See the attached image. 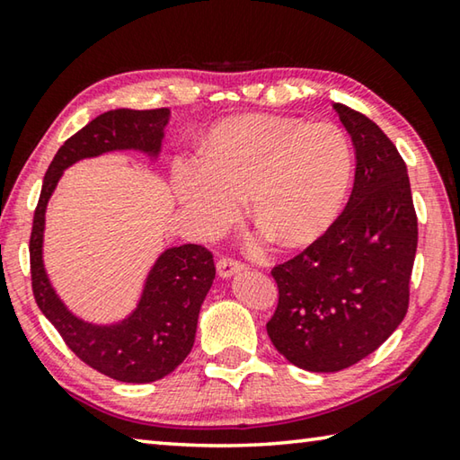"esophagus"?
Segmentation results:
<instances>
[{
    "instance_id": "34e87169",
    "label": "esophagus",
    "mask_w": 460,
    "mask_h": 460,
    "mask_svg": "<svg viewBox=\"0 0 460 460\" xmlns=\"http://www.w3.org/2000/svg\"><path fill=\"white\" fill-rule=\"evenodd\" d=\"M243 268H245L243 261L235 260L233 255H223V258H219V261H217V271H219L221 278H229Z\"/></svg>"
}]
</instances>
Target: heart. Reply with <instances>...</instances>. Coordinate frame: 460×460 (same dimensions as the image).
<instances>
[{"mask_svg": "<svg viewBox=\"0 0 460 460\" xmlns=\"http://www.w3.org/2000/svg\"><path fill=\"white\" fill-rule=\"evenodd\" d=\"M351 174L353 147L334 123L243 115L213 128L199 162H178L174 186L207 227L233 219L247 197L249 219L278 245L296 247L329 227Z\"/></svg>", "mask_w": 460, "mask_h": 460, "instance_id": "obj_1", "label": "heart"}]
</instances>
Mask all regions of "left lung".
<instances>
[{"instance_id":"left-lung-1","label":"left lung","mask_w":460,"mask_h":460,"mask_svg":"<svg viewBox=\"0 0 460 460\" xmlns=\"http://www.w3.org/2000/svg\"><path fill=\"white\" fill-rule=\"evenodd\" d=\"M334 109L355 144L351 197L321 237L271 268L278 306L266 324L278 353L316 373L351 367L398 329L418 247L406 162L367 115Z\"/></svg>"}]
</instances>
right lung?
I'll return each instance as SVG.
<instances>
[{"mask_svg": "<svg viewBox=\"0 0 460 460\" xmlns=\"http://www.w3.org/2000/svg\"><path fill=\"white\" fill-rule=\"evenodd\" d=\"M168 115V107L115 109L68 137L44 174L30 235V274L38 308L83 363L126 384L162 379L190 353L200 305L215 279L213 253L197 243L166 249L147 276L136 313L121 324L93 326L62 306L44 274V211L62 170L73 162L126 147L158 154Z\"/></svg>", "mask_w": 460, "mask_h": 460, "instance_id": "obj_1", "label": "right lung"}]
</instances>
